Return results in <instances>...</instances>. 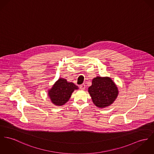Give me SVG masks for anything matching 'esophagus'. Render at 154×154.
<instances>
[{"label": "esophagus", "mask_w": 154, "mask_h": 154, "mask_svg": "<svg viewBox=\"0 0 154 154\" xmlns=\"http://www.w3.org/2000/svg\"><path fill=\"white\" fill-rule=\"evenodd\" d=\"M79 87H80V89H82V90H84V89H85V85L84 84H83L80 85Z\"/></svg>", "instance_id": "34e87169"}]
</instances>
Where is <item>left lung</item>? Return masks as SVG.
<instances>
[{"label": "left lung", "mask_w": 154, "mask_h": 154, "mask_svg": "<svg viewBox=\"0 0 154 154\" xmlns=\"http://www.w3.org/2000/svg\"><path fill=\"white\" fill-rule=\"evenodd\" d=\"M88 92L95 105L104 108L111 105L117 98L119 91L112 80L108 77H97L93 80Z\"/></svg>", "instance_id": "1"}]
</instances>
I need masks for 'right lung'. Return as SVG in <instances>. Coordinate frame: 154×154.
Returning a JSON list of instances; mask_svg holds the SVG:
<instances>
[{
	"instance_id": "right-lung-1",
	"label": "right lung",
	"mask_w": 154,
	"mask_h": 154,
	"mask_svg": "<svg viewBox=\"0 0 154 154\" xmlns=\"http://www.w3.org/2000/svg\"><path fill=\"white\" fill-rule=\"evenodd\" d=\"M78 88L74 84L67 82L66 79H60L49 91L48 95L54 104L60 106L67 103L72 93Z\"/></svg>"
}]
</instances>
